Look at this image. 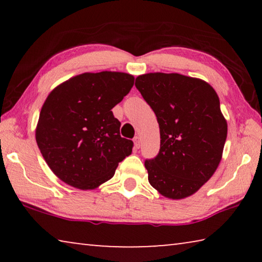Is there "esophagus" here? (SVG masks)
<instances>
[{
    "mask_svg": "<svg viewBox=\"0 0 262 262\" xmlns=\"http://www.w3.org/2000/svg\"><path fill=\"white\" fill-rule=\"evenodd\" d=\"M134 147L136 148V149H139L140 147H141V140H140V137L139 136H135L134 137Z\"/></svg>",
    "mask_w": 262,
    "mask_h": 262,
    "instance_id": "1",
    "label": "esophagus"
}]
</instances>
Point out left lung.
Wrapping results in <instances>:
<instances>
[{
    "instance_id": "left-lung-1",
    "label": "left lung",
    "mask_w": 262,
    "mask_h": 262,
    "mask_svg": "<svg viewBox=\"0 0 262 262\" xmlns=\"http://www.w3.org/2000/svg\"><path fill=\"white\" fill-rule=\"evenodd\" d=\"M135 86L156 114L161 149L144 162L148 180L165 198L198 192L222 159L228 125L216 91L207 82L180 74L150 73Z\"/></svg>"
}]
</instances>
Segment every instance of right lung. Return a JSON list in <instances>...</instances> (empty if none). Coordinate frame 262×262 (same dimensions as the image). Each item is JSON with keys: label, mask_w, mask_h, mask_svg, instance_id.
I'll return each mask as SVG.
<instances>
[{"label": "right lung", "mask_w": 262, "mask_h": 262, "mask_svg": "<svg viewBox=\"0 0 262 262\" xmlns=\"http://www.w3.org/2000/svg\"><path fill=\"white\" fill-rule=\"evenodd\" d=\"M134 76L84 73L57 85L43 103L35 129L40 152L57 178L79 189H95L114 176L132 154L112 108L129 94Z\"/></svg>", "instance_id": "right-lung-1"}]
</instances>
